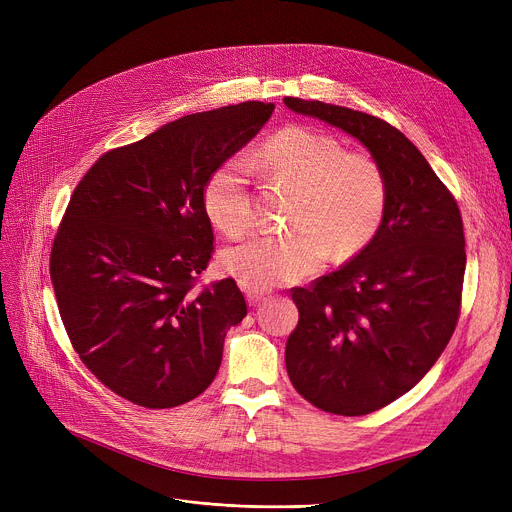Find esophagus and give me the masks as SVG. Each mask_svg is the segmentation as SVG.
Returning <instances> with one entry per match:
<instances>
[{
  "instance_id": "1",
  "label": "esophagus",
  "mask_w": 512,
  "mask_h": 512,
  "mask_svg": "<svg viewBox=\"0 0 512 512\" xmlns=\"http://www.w3.org/2000/svg\"><path fill=\"white\" fill-rule=\"evenodd\" d=\"M242 290H245V297H247V301H249V305H251V307L259 305V303H261L265 297H270V290L259 288V286H251V284H245V286H242Z\"/></svg>"
}]
</instances>
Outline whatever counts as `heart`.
Masks as SVG:
<instances>
[{"mask_svg": "<svg viewBox=\"0 0 512 512\" xmlns=\"http://www.w3.org/2000/svg\"><path fill=\"white\" fill-rule=\"evenodd\" d=\"M249 164L297 191L288 211V232L255 234L222 255L224 270L251 286L303 280L326 263L361 253L378 234L388 182L380 164L363 153H346L340 141L305 126H290L267 139ZM249 164L230 157L215 166L203 186L209 220L228 236L249 230L253 199Z\"/></svg>", "mask_w": 512, "mask_h": 512, "instance_id": "heart-1", "label": "heart"}]
</instances>
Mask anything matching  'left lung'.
<instances>
[{
    "label": "left lung",
    "mask_w": 512,
    "mask_h": 512,
    "mask_svg": "<svg viewBox=\"0 0 512 512\" xmlns=\"http://www.w3.org/2000/svg\"><path fill=\"white\" fill-rule=\"evenodd\" d=\"M284 105L351 134L388 182L369 245L311 288L292 290L299 324L286 342L288 378L305 400L334 415H367L417 386L456 328L467 265L461 211L388 122L324 101L284 97Z\"/></svg>",
    "instance_id": "8db88e82"
}]
</instances>
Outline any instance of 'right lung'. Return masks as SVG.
Segmentation results:
<instances>
[{
    "instance_id": "1",
    "label": "right lung",
    "mask_w": 512,
    "mask_h": 512,
    "mask_svg": "<svg viewBox=\"0 0 512 512\" xmlns=\"http://www.w3.org/2000/svg\"><path fill=\"white\" fill-rule=\"evenodd\" d=\"M272 112L245 101L182 116L107 151L74 188L51 249L53 292L80 361L134 405L197 398L247 315L232 278L193 290L213 253L203 186Z\"/></svg>"
}]
</instances>
